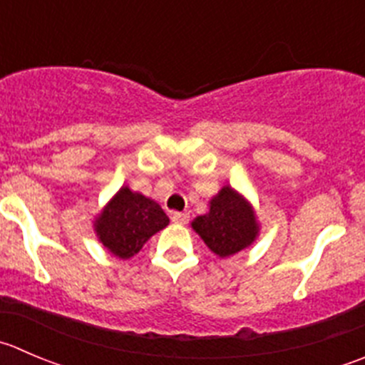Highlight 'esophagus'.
<instances>
[{
	"label": "esophagus",
	"instance_id": "obj_1",
	"mask_svg": "<svg viewBox=\"0 0 365 365\" xmlns=\"http://www.w3.org/2000/svg\"><path fill=\"white\" fill-rule=\"evenodd\" d=\"M171 221L178 222V225H185L189 221V214H185V212H171Z\"/></svg>",
	"mask_w": 365,
	"mask_h": 365
}]
</instances>
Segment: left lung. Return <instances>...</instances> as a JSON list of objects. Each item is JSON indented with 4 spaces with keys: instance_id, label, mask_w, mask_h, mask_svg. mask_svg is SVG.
<instances>
[{
    "instance_id": "1",
    "label": "left lung",
    "mask_w": 365,
    "mask_h": 365,
    "mask_svg": "<svg viewBox=\"0 0 365 365\" xmlns=\"http://www.w3.org/2000/svg\"><path fill=\"white\" fill-rule=\"evenodd\" d=\"M192 228L219 257L239 253L258 233L253 210L232 187H222L210 201V212L194 219Z\"/></svg>"
}]
</instances>
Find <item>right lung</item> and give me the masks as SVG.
I'll return each mask as SVG.
<instances>
[{"label":"right lung","mask_w":365,"mask_h":365,"mask_svg":"<svg viewBox=\"0 0 365 365\" xmlns=\"http://www.w3.org/2000/svg\"><path fill=\"white\" fill-rule=\"evenodd\" d=\"M169 225L160 205L123 187L96 221V232L105 247L119 258L139 253L151 235Z\"/></svg>","instance_id":"add662e5"}]
</instances>
